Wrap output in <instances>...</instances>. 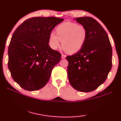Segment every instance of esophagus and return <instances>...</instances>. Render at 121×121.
Here are the masks:
<instances>
[{
	"label": "esophagus",
	"mask_w": 121,
	"mask_h": 121,
	"mask_svg": "<svg viewBox=\"0 0 121 121\" xmlns=\"http://www.w3.org/2000/svg\"><path fill=\"white\" fill-rule=\"evenodd\" d=\"M65 57H66V56H65V55H64V54H62V59L65 58Z\"/></svg>",
	"instance_id": "1"
}]
</instances>
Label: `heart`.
Returning <instances> with one entry per match:
<instances>
[{
  "instance_id": "1",
  "label": "heart",
  "mask_w": 121,
  "mask_h": 121,
  "mask_svg": "<svg viewBox=\"0 0 121 121\" xmlns=\"http://www.w3.org/2000/svg\"><path fill=\"white\" fill-rule=\"evenodd\" d=\"M57 34L52 33L49 38L50 46L57 49L62 42L63 49L69 54H74L82 49L87 38L85 26L70 22L61 23L56 28Z\"/></svg>"
}]
</instances>
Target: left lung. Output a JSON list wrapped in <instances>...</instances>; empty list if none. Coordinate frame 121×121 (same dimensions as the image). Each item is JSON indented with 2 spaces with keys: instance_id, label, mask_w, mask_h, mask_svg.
<instances>
[{
  "instance_id": "left-lung-1",
  "label": "left lung",
  "mask_w": 121,
  "mask_h": 121,
  "mask_svg": "<svg viewBox=\"0 0 121 121\" xmlns=\"http://www.w3.org/2000/svg\"><path fill=\"white\" fill-rule=\"evenodd\" d=\"M75 19L86 28L87 38L78 52L66 57L68 79L78 91L92 92L104 82L110 72L112 47L106 31L96 20L89 17Z\"/></svg>"
}]
</instances>
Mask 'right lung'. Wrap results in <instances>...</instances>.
<instances>
[{"instance_id":"add662e5","label":"right lung","mask_w":121,"mask_h":121,"mask_svg":"<svg viewBox=\"0 0 121 121\" xmlns=\"http://www.w3.org/2000/svg\"><path fill=\"white\" fill-rule=\"evenodd\" d=\"M56 17H33L25 20L14 32L8 48V68L13 79L29 91L41 89L61 54L52 49L49 38L55 26L63 21Z\"/></svg>"}]
</instances>
